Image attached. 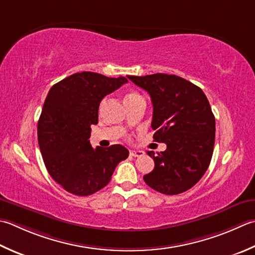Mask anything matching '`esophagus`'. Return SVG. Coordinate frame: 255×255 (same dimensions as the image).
<instances>
[{
	"label": "esophagus",
	"instance_id": "esophagus-1",
	"mask_svg": "<svg viewBox=\"0 0 255 255\" xmlns=\"http://www.w3.org/2000/svg\"><path fill=\"white\" fill-rule=\"evenodd\" d=\"M129 154H130L131 157H139L143 154V151L141 150H129Z\"/></svg>",
	"mask_w": 255,
	"mask_h": 255
}]
</instances>
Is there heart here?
<instances>
[{
  "mask_svg": "<svg viewBox=\"0 0 255 255\" xmlns=\"http://www.w3.org/2000/svg\"><path fill=\"white\" fill-rule=\"evenodd\" d=\"M136 98H141L140 96L137 93H129L126 95V97H125V102H128V101H132V99H136ZM105 106V101H103L101 103V109Z\"/></svg>",
  "mask_w": 255,
  "mask_h": 255,
  "instance_id": "b5f03b06",
  "label": "heart"
}]
</instances>
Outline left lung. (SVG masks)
I'll return each mask as SVG.
<instances>
[{"label": "left lung", "mask_w": 255, "mask_h": 255, "mask_svg": "<svg viewBox=\"0 0 255 255\" xmlns=\"http://www.w3.org/2000/svg\"><path fill=\"white\" fill-rule=\"evenodd\" d=\"M150 95L154 141L167 149L154 156V168L144 174L149 187L163 194H179L196 184L210 164L216 119L200 87L187 79L168 74L128 76Z\"/></svg>", "instance_id": "1"}]
</instances>
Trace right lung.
<instances>
[{"mask_svg": "<svg viewBox=\"0 0 255 255\" xmlns=\"http://www.w3.org/2000/svg\"><path fill=\"white\" fill-rule=\"evenodd\" d=\"M125 83L128 79L123 76L83 72L49 89L37 124L38 144L48 173L69 193L86 197L101 190L128 158L122 144L94 149L89 142L102 99Z\"/></svg>", "mask_w": 255, "mask_h": 255, "instance_id": "1", "label": "right lung"}]
</instances>
